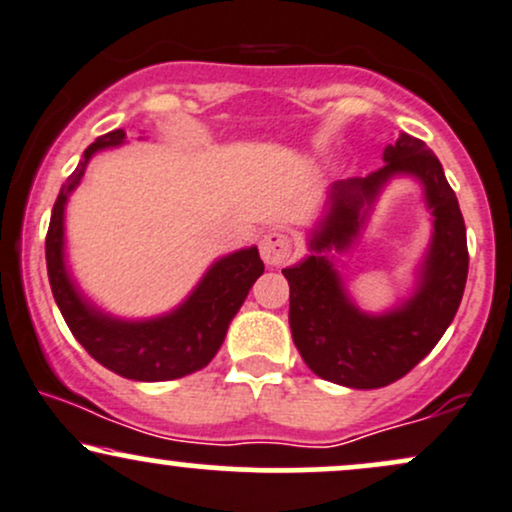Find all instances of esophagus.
<instances>
[{"mask_svg":"<svg viewBox=\"0 0 512 512\" xmlns=\"http://www.w3.org/2000/svg\"><path fill=\"white\" fill-rule=\"evenodd\" d=\"M260 255L264 264L269 267H279V264L289 262L296 255V240L289 233L281 231H269L267 236L260 240Z\"/></svg>","mask_w":512,"mask_h":512,"instance_id":"obj_1","label":"esophagus"}]
</instances>
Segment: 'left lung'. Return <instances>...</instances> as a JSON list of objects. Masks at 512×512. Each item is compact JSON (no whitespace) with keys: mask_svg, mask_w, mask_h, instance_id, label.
Instances as JSON below:
<instances>
[{"mask_svg":"<svg viewBox=\"0 0 512 512\" xmlns=\"http://www.w3.org/2000/svg\"><path fill=\"white\" fill-rule=\"evenodd\" d=\"M385 166L368 178L330 185L308 231V255L281 269L289 279V325L305 366L330 383L375 390L407 375L431 354L460 308L467 284V231L443 166L421 139L399 134L383 151ZM397 177L422 185L432 211V240L415 284L390 309L363 311L345 289L341 258L360 242L374 204Z\"/></svg>","mask_w":512,"mask_h":512,"instance_id":"1","label":"left lung"}]
</instances>
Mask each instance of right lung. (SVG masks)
<instances>
[{"label":"right lung","mask_w":512,"mask_h":512,"mask_svg":"<svg viewBox=\"0 0 512 512\" xmlns=\"http://www.w3.org/2000/svg\"><path fill=\"white\" fill-rule=\"evenodd\" d=\"M125 142V129H113L84 151L52 207L45 260L52 296L76 342L122 378L161 383L202 370L216 356L228 325L248 298L252 284L262 276L264 264L255 245L216 257L195 289L161 315L122 317L93 301L67 262V204L84 180L91 158Z\"/></svg>","instance_id":"1"}]
</instances>
